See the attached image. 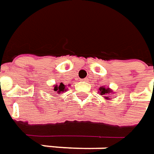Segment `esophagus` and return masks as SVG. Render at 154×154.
<instances>
[{"mask_svg": "<svg viewBox=\"0 0 154 154\" xmlns=\"http://www.w3.org/2000/svg\"><path fill=\"white\" fill-rule=\"evenodd\" d=\"M88 80H89V79H88V78H85V79H82V81H84V82H87Z\"/></svg>", "mask_w": 154, "mask_h": 154, "instance_id": "34e87169", "label": "esophagus"}]
</instances>
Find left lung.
<instances>
[{"instance_id":"1","label":"left lung","mask_w":154,"mask_h":154,"mask_svg":"<svg viewBox=\"0 0 154 154\" xmlns=\"http://www.w3.org/2000/svg\"><path fill=\"white\" fill-rule=\"evenodd\" d=\"M100 93L101 94H108L111 93V89H110L109 88H104V87H100ZM105 99L109 100V98H108V97L105 96Z\"/></svg>"}]
</instances>
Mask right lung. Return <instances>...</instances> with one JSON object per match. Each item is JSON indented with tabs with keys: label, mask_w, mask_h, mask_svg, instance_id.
Instances as JSON below:
<instances>
[{
	"label": "right lung",
	"mask_w": 154,
	"mask_h": 154,
	"mask_svg": "<svg viewBox=\"0 0 154 154\" xmlns=\"http://www.w3.org/2000/svg\"><path fill=\"white\" fill-rule=\"evenodd\" d=\"M54 90L56 91L57 93H60V92H64V90H65V86L64 84L60 83V85H54Z\"/></svg>",
	"instance_id": "add662e5"
}]
</instances>
